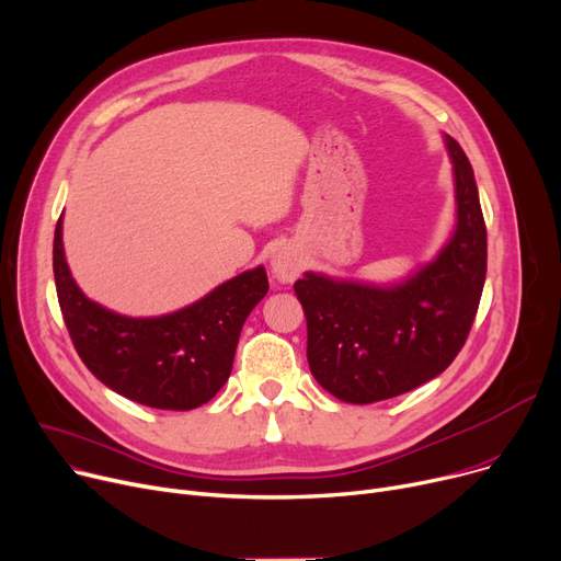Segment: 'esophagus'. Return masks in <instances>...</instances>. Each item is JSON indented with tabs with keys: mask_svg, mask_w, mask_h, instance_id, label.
I'll list each match as a JSON object with an SVG mask.
<instances>
[{
	"mask_svg": "<svg viewBox=\"0 0 561 561\" xmlns=\"http://www.w3.org/2000/svg\"><path fill=\"white\" fill-rule=\"evenodd\" d=\"M301 272V257L291 247H278L272 255V274L280 283H291Z\"/></svg>",
	"mask_w": 561,
	"mask_h": 561,
	"instance_id": "obj_1",
	"label": "esophagus"
}]
</instances>
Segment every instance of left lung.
Instances as JSON below:
<instances>
[{
  "mask_svg": "<svg viewBox=\"0 0 561 561\" xmlns=\"http://www.w3.org/2000/svg\"><path fill=\"white\" fill-rule=\"evenodd\" d=\"M455 230L433 262L393 285L306 272L294 291L308 321L314 380L344 403L393 399L437 378L462 351L486 276V228L471 162L444 136Z\"/></svg>",
  "mask_w": 561,
  "mask_h": 561,
  "instance_id": "1",
  "label": "left lung"
}]
</instances>
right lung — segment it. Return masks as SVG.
<instances>
[{
  "mask_svg": "<svg viewBox=\"0 0 561 561\" xmlns=\"http://www.w3.org/2000/svg\"><path fill=\"white\" fill-rule=\"evenodd\" d=\"M54 278L72 344L96 380L156 410L208 403L233 369L242 325L270 289L265 267L215 287L162 317H126L90 301L65 260L62 215L54 233Z\"/></svg>",
  "mask_w": 561,
  "mask_h": 561,
  "instance_id": "obj_1",
  "label": "right lung"
}]
</instances>
